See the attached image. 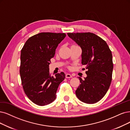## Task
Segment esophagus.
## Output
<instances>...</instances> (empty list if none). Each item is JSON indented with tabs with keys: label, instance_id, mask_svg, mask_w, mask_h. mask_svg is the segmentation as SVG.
<instances>
[{
	"label": "esophagus",
	"instance_id": "esophagus-1",
	"mask_svg": "<svg viewBox=\"0 0 130 130\" xmlns=\"http://www.w3.org/2000/svg\"><path fill=\"white\" fill-rule=\"evenodd\" d=\"M65 76H66V78H72V75L70 74H66Z\"/></svg>",
	"mask_w": 130,
	"mask_h": 130
}]
</instances>
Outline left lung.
<instances>
[{
  "label": "left lung",
  "instance_id": "1",
  "mask_svg": "<svg viewBox=\"0 0 130 130\" xmlns=\"http://www.w3.org/2000/svg\"><path fill=\"white\" fill-rule=\"evenodd\" d=\"M82 50L81 64L86 65L87 77L78 78L80 85L75 90L78 99L93 104L107 93L112 80V56L105 41L92 32L68 33Z\"/></svg>",
  "mask_w": 130,
  "mask_h": 130
}]
</instances>
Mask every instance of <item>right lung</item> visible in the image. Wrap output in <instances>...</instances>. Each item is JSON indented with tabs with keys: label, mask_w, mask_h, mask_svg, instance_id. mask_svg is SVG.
Here are the masks:
<instances>
[{
	"label": "right lung",
	"mask_w": 130,
	"mask_h": 130,
	"mask_svg": "<svg viewBox=\"0 0 130 130\" xmlns=\"http://www.w3.org/2000/svg\"><path fill=\"white\" fill-rule=\"evenodd\" d=\"M65 37V33L37 34L28 38L21 51L20 74L24 92L38 105L55 101L58 86L65 79L64 72L51 76L49 66L57 47Z\"/></svg>",
	"instance_id": "1"
}]
</instances>
